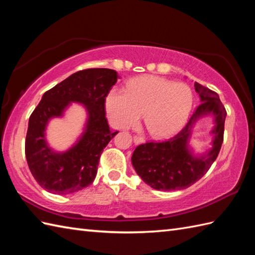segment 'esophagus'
<instances>
[{"mask_svg": "<svg viewBox=\"0 0 255 255\" xmlns=\"http://www.w3.org/2000/svg\"><path fill=\"white\" fill-rule=\"evenodd\" d=\"M133 140H134V143L136 144V145H139V144H143V143H145V139H144L143 137L136 136V135H135V136L133 137Z\"/></svg>", "mask_w": 255, "mask_h": 255, "instance_id": "34e87169", "label": "esophagus"}]
</instances>
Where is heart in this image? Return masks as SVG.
Segmentation results:
<instances>
[{
    "instance_id": "b5f03b06",
    "label": "heart",
    "mask_w": 255,
    "mask_h": 255,
    "mask_svg": "<svg viewBox=\"0 0 255 255\" xmlns=\"http://www.w3.org/2000/svg\"><path fill=\"white\" fill-rule=\"evenodd\" d=\"M192 103V92L185 84L148 75L132 80L127 92L112 89L106 98V112L117 128L133 127L144 113L147 131L154 137L165 138L184 126Z\"/></svg>"
}]
</instances>
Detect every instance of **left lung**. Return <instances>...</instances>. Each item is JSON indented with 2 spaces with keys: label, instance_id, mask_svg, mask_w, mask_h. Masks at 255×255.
<instances>
[{
  "label": "left lung",
  "instance_id": "left-lung-1",
  "mask_svg": "<svg viewBox=\"0 0 255 255\" xmlns=\"http://www.w3.org/2000/svg\"><path fill=\"white\" fill-rule=\"evenodd\" d=\"M194 88L201 104L182 131L167 142L139 145L133 152L131 160L135 171L152 189L177 191L189 188L208 171L219 154L227 113L216 93L196 82ZM205 116L213 119L214 127L210 132L212 147L199 154L189 142L196 123Z\"/></svg>",
  "mask_w": 255,
  "mask_h": 255
}]
</instances>
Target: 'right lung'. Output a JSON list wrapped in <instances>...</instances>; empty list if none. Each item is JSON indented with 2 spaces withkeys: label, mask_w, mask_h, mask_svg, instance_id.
I'll use <instances>...</instances> for the list:
<instances>
[{
  "label": "right lung",
  "mask_w": 255,
  "mask_h": 255,
  "mask_svg": "<svg viewBox=\"0 0 255 255\" xmlns=\"http://www.w3.org/2000/svg\"><path fill=\"white\" fill-rule=\"evenodd\" d=\"M120 78L115 70L78 71L43 94L28 122L25 154L39 185L53 194H71L93 183L105 147L119 132H111L105 100ZM72 103L87 112L82 133L65 151H56L46 139L48 123L64 117Z\"/></svg>",
  "instance_id": "right-lung-1"
}]
</instances>
